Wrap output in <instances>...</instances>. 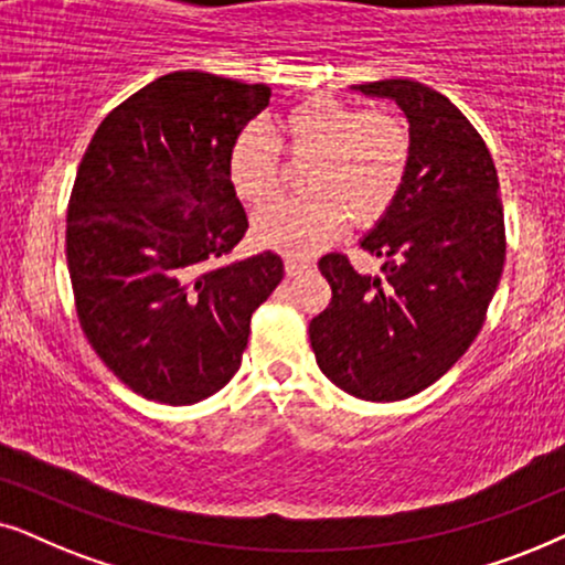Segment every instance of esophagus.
Segmentation results:
<instances>
[{
    "label": "esophagus",
    "mask_w": 565,
    "mask_h": 565,
    "mask_svg": "<svg viewBox=\"0 0 565 565\" xmlns=\"http://www.w3.org/2000/svg\"><path fill=\"white\" fill-rule=\"evenodd\" d=\"M307 268H310V263H305V260H297V258L284 260V270H287V276H299V274H305Z\"/></svg>",
    "instance_id": "esophagus-1"
}]
</instances>
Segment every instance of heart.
<instances>
[{
	"mask_svg": "<svg viewBox=\"0 0 565 565\" xmlns=\"http://www.w3.org/2000/svg\"><path fill=\"white\" fill-rule=\"evenodd\" d=\"M276 145L291 164H305V199L276 204L255 216V243L295 258L318 253L353 227H372L385 216L408 178L413 137L393 110H359L338 97L318 95L276 118ZM266 134L245 129L230 147V183L245 206L276 199L281 162Z\"/></svg>",
	"mask_w": 565,
	"mask_h": 565,
	"instance_id": "heart-1",
	"label": "heart"
}]
</instances>
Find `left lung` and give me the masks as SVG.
<instances>
[{"mask_svg":"<svg viewBox=\"0 0 565 565\" xmlns=\"http://www.w3.org/2000/svg\"><path fill=\"white\" fill-rule=\"evenodd\" d=\"M387 97L413 137L393 209L361 237L382 276L320 258L333 299L310 322L322 374L361 401H403L434 385L483 328L507 258L499 175L486 141L436 89L413 79L353 85Z\"/></svg>","mask_w":565,"mask_h":565,"instance_id":"8db88e82","label":"left lung"}]
</instances>
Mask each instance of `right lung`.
<instances>
[{
    "label": "right lung",
    "mask_w": 565,
    "mask_h": 565,
    "mask_svg": "<svg viewBox=\"0 0 565 565\" xmlns=\"http://www.w3.org/2000/svg\"><path fill=\"white\" fill-rule=\"evenodd\" d=\"M268 85L172 72L97 126L66 212L77 318L116 377L154 403L193 405L235 377L250 318L284 278L276 253H232L247 216L230 147Z\"/></svg>",
    "instance_id": "add662e5"
}]
</instances>
